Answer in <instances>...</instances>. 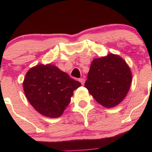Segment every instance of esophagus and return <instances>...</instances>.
<instances>
[{
	"label": "esophagus",
	"mask_w": 152,
	"mask_h": 152,
	"mask_svg": "<svg viewBox=\"0 0 152 152\" xmlns=\"http://www.w3.org/2000/svg\"><path fill=\"white\" fill-rule=\"evenodd\" d=\"M79 82H81V84H82V85H84V84H85V79L82 78V79H79Z\"/></svg>",
	"instance_id": "34e87169"
}]
</instances>
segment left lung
<instances>
[{
	"label": "left lung",
	"instance_id": "8db88e82",
	"mask_svg": "<svg viewBox=\"0 0 152 152\" xmlns=\"http://www.w3.org/2000/svg\"><path fill=\"white\" fill-rule=\"evenodd\" d=\"M131 69L120 56L109 53L94 59L85 86L95 100L106 108L118 105L132 84Z\"/></svg>",
	"mask_w": 152,
	"mask_h": 152
}]
</instances>
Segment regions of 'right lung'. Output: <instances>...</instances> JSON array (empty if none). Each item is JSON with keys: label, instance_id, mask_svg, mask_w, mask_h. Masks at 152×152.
<instances>
[{"label": "right lung", "instance_id": "obj_1", "mask_svg": "<svg viewBox=\"0 0 152 152\" xmlns=\"http://www.w3.org/2000/svg\"><path fill=\"white\" fill-rule=\"evenodd\" d=\"M80 86V82L51 64L32 67L23 82L29 103L41 115L51 118L62 115L73 91Z\"/></svg>", "mask_w": 152, "mask_h": 152}]
</instances>
